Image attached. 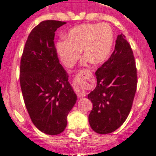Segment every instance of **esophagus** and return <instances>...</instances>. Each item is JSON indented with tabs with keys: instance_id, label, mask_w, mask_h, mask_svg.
Segmentation results:
<instances>
[{
	"instance_id": "esophagus-1",
	"label": "esophagus",
	"mask_w": 156,
	"mask_h": 156,
	"mask_svg": "<svg viewBox=\"0 0 156 156\" xmlns=\"http://www.w3.org/2000/svg\"><path fill=\"white\" fill-rule=\"evenodd\" d=\"M83 73H84V71H81L80 72V76L81 75H83ZM76 87H75V91H76V95H77V96L79 98H81V97H84L85 95H86V92H84V91L83 90V89L80 88V83H79V81L77 80L76 83Z\"/></svg>"
}]
</instances>
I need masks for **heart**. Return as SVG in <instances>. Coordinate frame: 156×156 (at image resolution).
I'll return each instance as SVG.
<instances>
[{"label":"heart","instance_id":"obj_1","mask_svg":"<svg viewBox=\"0 0 156 156\" xmlns=\"http://www.w3.org/2000/svg\"><path fill=\"white\" fill-rule=\"evenodd\" d=\"M114 44V32L107 23H84L74 26L66 35V39L57 42L56 51L67 67L74 66L81 55L83 63L98 64L108 58Z\"/></svg>","mask_w":156,"mask_h":156}]
</instances>
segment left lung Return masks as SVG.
<instances>
[{
  "instance_id": "left-lung-1",
  "label": "left lung",
  "mask_w": 156,
  "mask_h": 156,
  "mask_svg": "<svg viewBox=\"0 0 156 156\" xmlns=\"http://www.w3.org/2000/svg\"><path fill=\"white\" fill-rule=\"evenodd\" d=\"M97 85L88 95L93 108L89 115L91 128L108 134L119 128L130 114L137 85L133 53L123 34L115 51L95 72Z\"/></svg>"
}]
</instances>
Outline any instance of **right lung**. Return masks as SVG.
<instances>
[{
    "label": "right lung",
    "mask_w": 156,
    "mask_h": 156,
    "mask_svg": "<svg viewBox=\"0 0 156 156\" xmlns=\"http://www.w3.org/2000/svg\"><path fill=\"white\" fill-rule=\"evenodd\" d=\"M65 22L45 20L29 35L23 52L20 81L26 108L34 125L49 135L67 127V117L76 95L58 60L55 32Z\"/></svg>",
    "instance_id": "obj_1"
}]
</instances>
